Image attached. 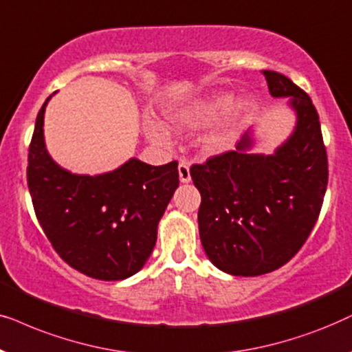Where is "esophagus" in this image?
Listing matches in <instances>:
<instances>
[{"instance_id":"obj_1","label":"esophagus","mask_w":352,"mask_h":352,"mask_svg":"<svg viewBox=\"0 0 352 352\" xmlns=\"http://www.w3.org/2000/svg\"><path fill=\"white\" fill-rule=\"evenodd\" d=\"M179 177H180L182 184H188V182H191L190 166L186 162H180L179 164Z\"/></svg>"}]
</instances>
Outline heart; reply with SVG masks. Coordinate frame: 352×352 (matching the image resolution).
Instances as JSON below:
<instances>
[{
    "label": "heart",
    "instance_id": "heart-1",
    "mask_svg": "<svg viewBox=\"0 0 352 352\" xmlns=\"http://www.w3.org/2000/svg\"><path fill=\"white\" fill-rule=\"evenodd\" d=\"M254 107L251 96H241L235 100L230 91L210 93L208 96L184 102L167 111V120L173 129L180 132H199L214 127L222 118V124L206 138V146L209 151H222L230 144L241 120ZM149 137L156 143L167 144L168 133L161 125H154L149 130Z\"/></svg>",
    "mask_w": 352,
    "mask_h": 352
}]
</instances>
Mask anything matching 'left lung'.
Listing matches in <instances>:
<instances>
[{
    "mask_svg": "<svg viewBox=\"0 0 352 352\" xmlns=\"http://www.w3.org/2000/svg\"><path fill=\"white\" fill-rule=\"evenodd\" d=\"M270 95L288 98L292 135L272 154L251 153L250 129L235 151L191 167L201 193L199 238L225 274L257 277L287 264L316 225L329 182L320 122L311 98L285 75L264 70Z\"/></svg>",
    "mask_w": 352,
    "mask_h": 352,
    "instance_id": "1",
    "label": "left lung"
}]
</instances>
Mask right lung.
I'll return each mask as SVG.
<instances>
[{
  "instance_id": "1",
  "label": "right lung",
  "mask_w": 352,
  "mask_h": 352,
  "mask_svg": "<svg viewBox=\"0 0 352 352\" xmlns=\"http://www.w3.org/2000/svg\"><path fill=\"white\" fill-rule=\"evenodd\" d=\"M36 116L27 184L36 219L56 252L87 277L114 282L143 269L157 225L179 186V162L149 166L137 157L111 172L72 173L50 156L45 111Z\"/></svg>"
}]
</instances>
